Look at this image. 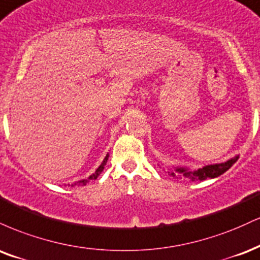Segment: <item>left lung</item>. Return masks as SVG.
Returning a JSON list of instances; mask_svg holds the SVG:
<instances>
[{
	"label": "left lung",
	"instance_id": "1",
	"mask_svg": "<svg viewBox=\"0 0 260 260\" xmlns=\"http://www.w3.org/2000/svg\"><path fill=\"white\" fill-rule=\"evenodd\" d=\"M239 158L240 155L236 154L235 157L224 161V163L208 164V166L198 168V169H190L188 167L181 166L173 167L172 169H168V174L176 179L190 180V181H202V180L206 179H215L230 169Z\"/></svg>",
	"mask_w": 260,
	"mask_h": 260
}]
</instances>
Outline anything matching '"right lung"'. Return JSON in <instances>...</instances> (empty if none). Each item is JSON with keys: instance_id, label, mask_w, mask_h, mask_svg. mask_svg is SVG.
Here are the masks:
<instances>
[{"instance_id": "add662e5", "label": "right lung", "mask_w": 260, "mask_h": 260, "mask_svg": "<svg viewBox=\"0 0 260 260\" xmlns=\"http://www.w3.org/2000/svg\"><path fill=\"white\" fill-rule=\"evenodd\" d=\"M108 157H109V153H107V154H106V157H105V159L102 160V163H101V166H100L99 168H97V169H96V172H94L93 174H91V175L88 176L87 179L80 180V181L75 182L74 185H78V184H79V185H82V186H84V185H86L87 182L90 181V180H96L97 178H99V176H100V174L103 172V169H105V167H106V164H107V160H108Z\"/></svg>"}]
</instances>
